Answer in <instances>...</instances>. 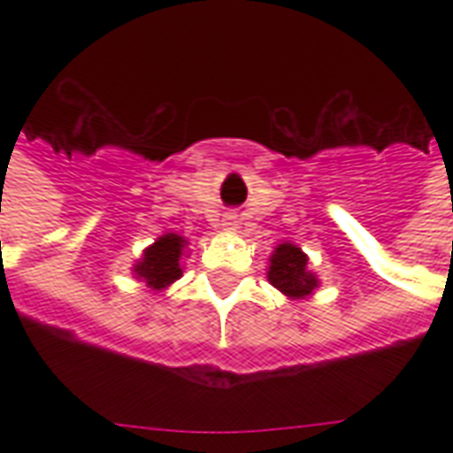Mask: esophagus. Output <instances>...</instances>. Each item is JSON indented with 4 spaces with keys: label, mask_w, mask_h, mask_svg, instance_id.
I'll use <instances>...</instances> for the list:
<instances>
[{
    "label": "esophagus",
    "mask_w": 453,
    "mask_h": 453,
    "mask_svg": "<svg viewBox=\"0 0 453 453\" xmlns=\"http://www.w3.org/2000/svg\"><path fill=\"white\" fill-rule=\"evenodd\" d=\"M220 227H223L226 233H237L240 220H237V216H233V213H227V216H223V220H220Z\"/></svg>",
    "instance_id": "obj_1"
}]
</instances>
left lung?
Masks as SVG:
<instances>
[{
    "mask_svg": "<svg viewBox=\"0 0 453 453\" xmlns=\"http://www.w3.org/2000/svg\"><path fill=\"white\" fill-rule=\"evenodd\" d=\"M266 279L291 301L311 298L320 286L318 274L308 269V255L294 242H281L274 247L266 266Z\"/></svg>",
    "mask_w": 453,
    "mask_h": 453,
    "instance_id": "left-lung-1",
    "label": "left lung"
}]
</instances>
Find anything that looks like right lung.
<instances>
[{
	"instance_id": "obj_1",
	"label": "right lung",
	"mask_w": 453,
	"mask_h": 453,
	"mask_svg": "<svg viewBox=\"0 0 453 453\" xmlns=\"http://www.w3.org/2000/svg\"><path fill=\"white\" fill-rule=\"evenodd\" d=\"M187 237L177 233H165L155 242L142 250V257L133 265V276L148 286L152 294L165 291L184 274V255H187Z\"/></svg>"
}]
</instances>
